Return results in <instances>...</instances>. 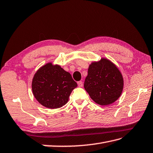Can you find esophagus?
Returning a JSON list of instances; mask_svg holds the SVG:
<instances>
[{
	"label": "esophagus",
	"instance_id": "esophagus-1",
	"mask_svg": "<svg viewBox=\"0 0 153 153\" xmlns=\"http://www.w3.org/2000/svg\"><path fill=\"white\" fill-rule=\"evenodd\" d=\"M77 85H78V86H79V87H81L83 86V82L81 81H78L77 82Z\"/></svg>",
	"mask_w": 153,
	"mask_h": 153
}]
</instances>
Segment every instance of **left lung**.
<instances>
[{"instance_id":"1","label":"left lung","mask_w":153,"mask_h":153,"mask_svg":"<svg viewBox=\"0 0 153 153\" xmlns=\"http://www.w3.org/2000/svg\"><path fill=\"white\" fill-rule=\"evenodd\" d=\"M123 86L121 73L109 60L102 58L89 65L84 88L97 104L101 105L113 104L121 95Z\"/></svg>"}]
</instances>
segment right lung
Instances as JSON below:
<instances>
[{"label": "right lung", "instance_id": "1", "mask_svg": "<svg viewBox=\"0 0 153 153\" xmlns=\"http://www.w3.org/2000/svg\"><path fill=\"white\" fill-rule=\"evenodd\" d=\"M77 86V83L69 72L51 62L39 68L32 82L35 98L40 104L49 109L65 105L72 91Z\"/></svg>", "mask_w": 153, "mask_h": 153}]
</instances>
